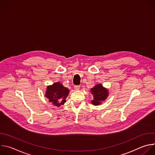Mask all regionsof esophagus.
Segmentation results:
<instances>
[{
    "instance_id": "esophagus-1",
    "label": "esophagus",
    "mask_w": 155,
    "mask_h": 155,
    "mask_svg": "<svg viewBox=\"0 0 155 155\" xmlns=\"http://www.w3.org/2000/svg\"><path fill=\"white\" fill-rule=\"evenodd\" d=\"M74 89L76 90V91H78L80 90V86H74Z\"/></svg>"
}]
</instances>
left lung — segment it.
Returning a JSON list of instances; mask_svg holds the SVG:
<instances>
[{
    "label": "left lung",
    "instance_id": "1",
    "mask_svg": "<svg viewBox=\"0 0 155 155\" xmlns=\"http://www.w3.org/2000/svg\"><path fill=\"white\" fill-rule=\"evenodd\" d=\"M91 93L93 95V99L91 103L94 105L101 104L108 96V91L105 87H104L101 84H97L91 89Z\"/></svg>",
    "mask_w": 155,
    "mask_h": 155
}]
</instances>
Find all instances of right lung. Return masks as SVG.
Here are the masks:
<instances>
[{
    "label": "right lung",
    "mask_w": 155,
    "mask_h": 155,
    "mask_svg": "<svg viewBox=\"0 0 155 155\" xmlns=\"http://www.w3.org/2000/svg\"><path fill=\"white\" fill-rule=\"evenodd\" d=\"M69 93V90L64 87L60 82H56L52 85L48 86L45 93V97L50 102L56 107H60L65 102V99Z\"/></svg>",
    "instance_id": "1"
}]
</instances>
